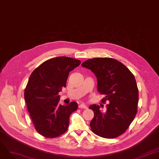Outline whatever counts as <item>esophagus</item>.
Masks as SVG:
<instances>
[{
  "mask_svg": "<svg viewBox=\"0 0 159 159\" xmlns=\"http://www.w3.org/2000/svg\"><path fill=\"white\" fill-rule=\"evenodd\" d=\"M79 109H86L87 107L86 106V105L84 104H80L79 105Z\"/></svg>",
  "mask_w": 159,
  "mask_h": 159,
  "instance_id": "obj_1",
  "label": "esophagus"
}]
</instances>
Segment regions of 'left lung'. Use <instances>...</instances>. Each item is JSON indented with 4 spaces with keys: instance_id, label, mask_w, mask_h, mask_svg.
I'll return each mask as SVG.
<instances>
[{
    "instance_id": "obj_1",
    "label": "left lung",
    "mask_w": 159,
    "mask_h": 159,
    "mask_svg": "<svg viewBox=\"0 0 159 159\" xmlns=\"http://www.w3.org/2000/svg\"><path fill=\"white\" fill-rule=\"evenodd\" d=\"M81 66L96 76L98 90L105 96L102 103L109 102L104 113L99 105L90 106L94 113L91 130L104 138H117L126 131L138 112L139 93L136 79L124 64L113 58L89 59Z\"/></svg>"
}]
</instances>
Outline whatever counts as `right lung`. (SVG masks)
Masks as SVG:
<instances>
[{
	"instance_id": "add662e5",
	"label": "right lung",
	"mask_w": 159,
	"mask_h": 159,
	"mask_svg": "<svg viewBox=\"0 0 159 159\" xmlns=\"http://www.w3.org/2000/svg\"><path fill=\"white\" fill-rule=\"evenodd\" d=\"M80 63L74 58L57 57L43 62L31 73L24 98L35 130L41 136L54 138L67 130L70 115L78 104L59 105L58 93L66 86L69 72Z\"/></svg>"
}]
</instances>
